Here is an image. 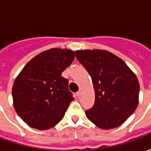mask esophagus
<instances>
[{"label":"esophagus","mask_w":151,"mask_h":151,"mask_svg":"<svg viewBox=\"0 0 151 151\" xmlns=\"http://www.w3.org/2000/svg\"><path fill=\"white\" fill-rule=\"evenodd\" d=\"M77 96H78V98L81 96V91H78L77 92Z\"/></svg>","instance_id":"1"}]
</instances>
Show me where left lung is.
I'll list each match as a JSON object with an SVG mask.
<instances>
[{
	"label": "left lung",
	"instance_id": "obj_1",
	"mask_svg": "<svg viewBox=\"0 0 151 151\" xmlns=\"http://www.w3.org/2000/svg\"><path fill=\"white\" fill-rule=\"evenodd\" d=\"M79 62L91 75L95 104L86 111L91 122L103 129L120 126L138 104V80L125 62L105 50L75 52Z\"/></svg>",
	"mask_w": 151,
	"mask_h": 151
}]
</instances>
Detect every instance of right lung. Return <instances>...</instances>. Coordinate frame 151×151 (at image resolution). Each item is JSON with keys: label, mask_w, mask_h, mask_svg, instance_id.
Returning a JSON list of instances; mask_svg holds the SVG:
<instances>
[{"label": "right lung", "mask_w": 151, "mask_h": 151, "mask_svg": "<svg viewBox=\"0 0 151 151\" xmlns=\"http://www.w3.org/2000/svg\"><path fill=\"white\" fill-rule=\"evenodd\" d=\"M74 52L52 48L35 56L15 79L14 107L29 126L48 129L62 120L74 99L69 81L61 73L74 59Z\"/></svg>", "instance_id": "obj_1"}]
</instances>
